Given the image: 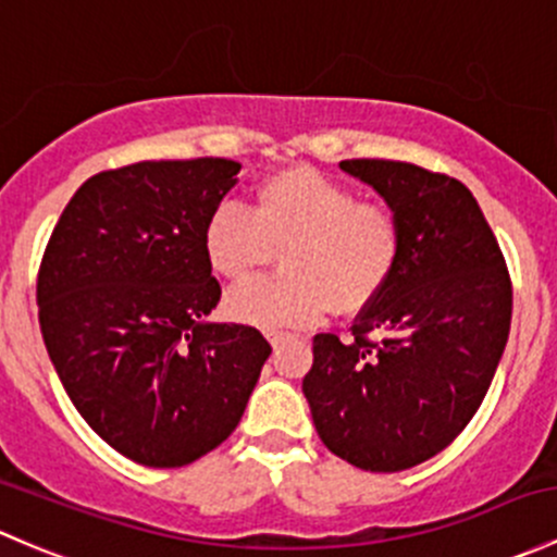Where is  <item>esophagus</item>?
I'll return each mask as SVG.
<instances>
[{"instance_id": "obj_1", "label": "esophagus", "mask_w": 557, "mask_h": 557, "mask_svg": "<svg viewBox=\"0 0 557 557\" xmlns=\"http://www.w3.org/2000/svg\"><path fill=\"white\" fill-rule=\"evenodd\" d=\"M290 336H294V333H288V331H269L267 333V338L274 344V347H277V344H283V342H288Z\"/></svg>"}]
</instances>
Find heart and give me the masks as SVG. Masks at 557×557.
<instances>
[{
  "instance_id": "b5f03b06",
  "label": "heart",
  "mask_w": 557,
  "mask_h": 557,
  "mask_svg": "<svg viewBox=\"0 0 557 557\" xmlns=\"http://www.w3.org/2000/svg\"><path fill=\"white\" fill-rule=\"evenodd\" d=\"M403 221L389 205L357 200L349 186L307 165L269 173L250 210L224 202L208 215L202 253L230 283H243L283 250L285 277L256 280L226 296L237 323L283 331L376 301L403 259Z\"/></svg>"
}]
</instances>
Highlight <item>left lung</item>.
I'll return each instance as SVG.
<instances>
[{
    "instance_id": "1",
    "label": "left lung",
    "mask_w": 557,
    "mask_h": 557,
    "mask_svg": "<svg viewBox=\"0 0 557 557\" xmlns=\"http://www.w3.org/2000/svg\"><path fill=\"white\" fill-rule=\"evenodd\" d=\"M400 215L403 259L352 338L314 336L304 397L331 454L400 472L470 424L512 320V283L483 210L461 181L411 162L344 160Z\"/></svg>"
}]
</instances>
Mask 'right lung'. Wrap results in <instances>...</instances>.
Masks as SVG:
<instances>
[{
    "instance_id": "obj_1",
    "label": "right lung",
    "mask_w": 557,
    "mask_h": 557,
    "mask_svg": "<svg viewBox=\"0 0 557 557\" xmlns=\"http://www.w3.org/2000/svg\"><path fill=\"white\" fill-rule=\"evenodd\" d=\"M239 168L197 157L103 171L47 239V355L82 419L136 465L171 470L221 446L272 355L259 327L205 323L221 285L202 230Z\"/></svg>"
}]
</instances>
